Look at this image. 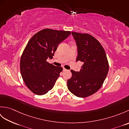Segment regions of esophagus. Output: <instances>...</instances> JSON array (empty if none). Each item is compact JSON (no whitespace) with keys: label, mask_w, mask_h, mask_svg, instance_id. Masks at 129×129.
I'll return each mask as SVG.
<instances>
[{"label":"esophagus","mask_w":129,"mask_h":129,"mask_svg":"<svg viewBox=\"0 0 129 129\" xmlns=\"http://www.w3.org/2000/svg\"><path fill=\"white\" fill-rule=\"evenodd\" d=\"M63 71H64V72H66V71H67V69H65V68H63Z\"/></svg>","instance_id":"1"}]
</instances>
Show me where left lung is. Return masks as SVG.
<instances>
[{
  "label": "left lung",
  "mask_w": 129,
  "mask_h": 129,
  "mask_svg": "<svg viewBox=\"0 0 129 129\" xmlns=\"http://www.w3.org/2000/svg\"><path fill=\"white\" fill-rule=\"evenodd\" d=\"M78 49L76 61L84 64L79 72L71 70L72 76L67 81L68 88L74 95L86 98L102 86L109 71L105 51L98 40L88 34L72 32Z\"/></svg>",
  "instance_id": "obj_1"
}]
</instances>
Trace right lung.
Masks as SVG:
<instances>
[{
    "label": "right lung",
    "mask_w": 129,
    "mask_h": 129,
    "mask_svg": "<svg viewBox=\"0 0 129 129\" xmlns=\"http://www.w3.org/2000/svg\"><path fill=\"white\" fill-rule=\"evenodd\" d=\"M69 31L45 29L29 40L21 56L20 68L26 86L38 95L53 89L62 68L46 61L53 58L60 43L69 36Z\"/></svg>",
    "instance_id": "add662e5"
}]
</instances>
